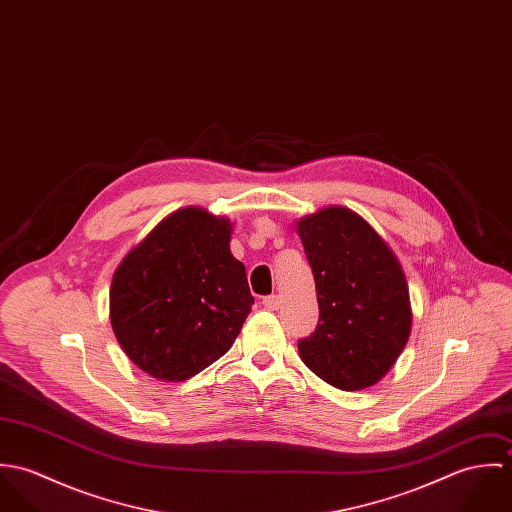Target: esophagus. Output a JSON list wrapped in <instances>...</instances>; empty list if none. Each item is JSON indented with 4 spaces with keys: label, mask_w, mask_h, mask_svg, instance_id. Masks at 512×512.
I'll return each instance as SVG.
<instances>
[{
    "label": "esophagus",
    "mask_w": 512,
    "mask_h": 512,
    "mask_svg": "<svg viewBox=\"0 0 512 512\" xmlns=\"http://www.w3.org/2000/svg\"><path fill=\"white\" fill-rule=\"evenodd\" d=\"M262 303H264V307H266V309H270V311H276V309L280 307L282 299H280V295H266V297L262 299Z\"/></svg>",
    "instance_id": "obj_1"
}]
</instances>
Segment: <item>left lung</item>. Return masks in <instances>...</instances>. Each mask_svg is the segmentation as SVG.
Returning <instances> with one entry per match:
<instances>
[{
    "instance_id": "1",
    "label": "left lung",
    "mask_w": 512,
    "mask_h": 512,
    "mask_svg": "<svg viewBox=\"0 0 512 512\" xmlns=\"http://www.w3.org/2000/svg\"><path fill=\"white\" fill-rule=\"evenodd\" d=\"M319 303L315 331L297 341L299 357L341 390L376 384L400 357L412 309L400 262L376 230L345 207L297 222Z\"/></svg>"
}]
</instances>
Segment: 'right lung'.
Wrapping results in <instances>:
<instances>
[{"mask_svg": "<svg viewBox=\"0 0 512 512\" xmlns=\"http://www.w3.org/2000/svg\"><path fill=\"white\" fill-rule=\"evenodd\" d=\"M232 224L187 207L161 220L118 266L110 323L134 365L181 382L220 359L254 297L230 252Z\"/></svg>", "mask_w": 512, "mask_h": 512, "instance_id": "obj_1", "label": "right lung"}]
</instances>
